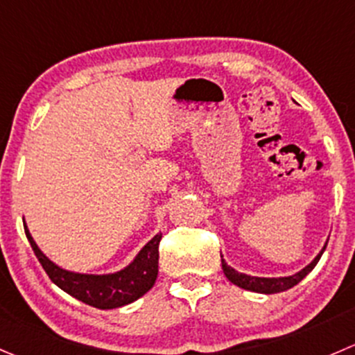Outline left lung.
I'll list each match as a JSON object with an SVG mask.
<instances>
[{
    "label": "left lung",
    "mask_w": 355,
    "mask_h": 355,
    "mask_svg": "<svg viewBox=\"0 0 355 355\" xmlns=\"http://www.w3.org/2000/svg\"><path fill=\"white\" fill-rule=\"evenodd\" d=\"M324 250H326V246L322 248L321 253H319L318 257H315L314 260H312L311 263L305 267V269H302L300 272H297L295 276H290V277H254V276H248V274L237 272L236 269H232L230 265L225 263V260H223V258H222V269H223V274H225L227 279H229L232 284H236V286L243 288V290H250V291H254V293H265V295L281 293V291L290 290V288H293L295 284L300 283V281L304 279V277L307 276V274L311 272L312 269H314L315 263L319 261V258H321L322 251H324ZM220 257H222V254H220Z\"/></svg>",
    "instance_id": "8db88e82"
}]
</instances>
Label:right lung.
Here are the masks:
<instances>
[{"mask_svg":"<svg viewBox=\"0 0 355 355\" xmlns=\"http://www.w3.org/2000/svg\"><path fill=\"white\" fill-rule=\"evenodd\" d=\"M26 236L33 246L34 254L40 263L43 265L44 272L60 290L69 293L71 297L78 298L86 305L95 309H118L128 305L146 295L154 286L157 277V261H159V241L161 234H156L146 246L140 250L135 260L116 274H105V276H92V274H76L60 269L58 265L48 257L34 243L33 236L27 227Z\"/></svg>","mask_w":355,"mask_h":355,"instance_id":"right-lung-1","label":"right lung"}]
</instances>
